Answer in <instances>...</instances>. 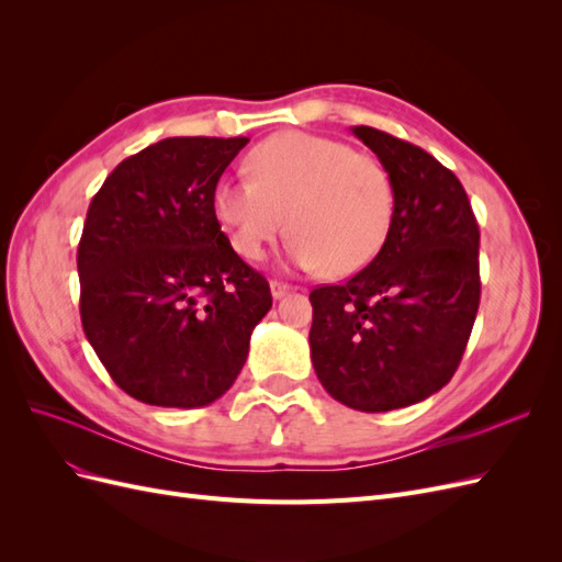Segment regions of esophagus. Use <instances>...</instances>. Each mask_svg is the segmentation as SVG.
<instances>
[{
	"label": "esophagus",
	"mask_w": 562,
	"mask_h": 562,
	"mask_svg": "<svg viewBox=\"0 0 562 562\" xmlns=\"http://www.w3.org/2000/svg\"><path fill=\"white\" fill-rule=\"evenodd\" d=\"M269 288H271V297H274V300H281L283 295L291 293V285L283 283V281H271Z\"/></svg>",
	"instance_id": "obj_1"
}]
</instances>
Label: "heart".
Masks as SVG:
<instances>
[{"label":"heart","mask_w":562,"mask_h":562,"mask_svg":"<svg viewBox=\"0 0 562 562\" xmlns=\"http://www.w3.org/2000/svg\"><path fill=\"white\" fill-rule=\"evenodd\" d=\"M246 171L250 180L225 178L211 194L215 220L246 260H260L285 229L295 267L342 279L368 267L389 239L396 194L375 157L285 131L252 147Z\"/></svg>","instance_id":"b5f03b06"}]
</instances>
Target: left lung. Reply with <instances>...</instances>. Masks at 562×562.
Returning a JSON list of instances; mask_svg holds the SVG:
<instances>
[{"instance_id": "8db88e82", "label": "left lung", "mask_w": 562, "mask_h": 562, "mask_svg": "<svg viewBox=\"0 0 562 562\" xmlns=\"http://www.w3.org/2000/svg\"><path fill=\"white\" fill-rule=\"evenodd\" d=\"M351 133L394 182V223L359 274L310 293V347L335 401L389 413L436 394L462 361L481 302V232L462 182L429 151L370 126Z\"/></svg>"}]
</instances>
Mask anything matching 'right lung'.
I'll return each mask as SVG.
<instances>
[{
    "instance_id": "obj_1",
    "label": "right lung",
    "mask_w": 562,
    "mask_h": 562,
    "mask_svg": "<svg viewBox=\"0 0 562 562\" xmlns=\"http://www.w3.org/2000/svg\"><path fill=\"white\" fill-rule=\"evenodd\" d=\"M248 138H166L119 164L77 252L81 326L128 396L203 407L239 378L269 283L234 252L211 194Z\"/></svg>"
}]
</instances>
